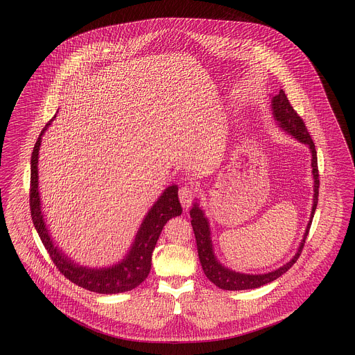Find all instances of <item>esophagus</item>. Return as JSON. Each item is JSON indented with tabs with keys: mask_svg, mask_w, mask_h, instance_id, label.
<instances>
[{
	"mask_svg": "<svg viewBox=\"0 0 355 355\" xmlns=\"http://www.w3.org/2000/svg\"><path fill=\"white\" fill-rule=\"evenodd\" d=\"M178 196H180V201H181L182 207H184L185 210H187V209L190 207V203L193 201V197H194V189H193V186H182V187L180 189Z\"/></svg>",
	"mask_w": 355,
	"mask_h": 355,
	"instance_id": "obj_1",
	"label": "esophagus"
}]
</instances>
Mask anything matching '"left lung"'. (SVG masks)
Listing matches in <instances>:
<instances>
[{
  "instance_id": "left-lung-1",
  "label": "left lung",
  "mask_w": 355,
  "mask_h": 355,
  "mask_svg": "<svg viewBox=\"0 0 355 355\" xmlns=\"http://www.w3.org/2000/svg\"><path fill=\"white\" fill-rule=\"evenodd\" d=\"M271 109H272V117L278 122L279 128L285 130L286 133L293 135L295 139L302 142L309 146L311 153V168H313V178H314V198H313V209L310 220L307 223L304 239L301 241V245L298 248V252L287 262L286 265L281 266L277 270L266 272V274H243L238 271L230 270L225 265H222L217 259L213 243H211V234H210V226L209 220L205 217L202 209L198 206V203H194L193 209L190 210L191 217V226L194 230V236L197 241V250L200 262L202 265V270L205 275L216 285L223 290H248V288H257L263 286L266 284H270L274 279L279 278L282 274H285L300 258L304 249V241L309 234L311 220L314 217L317 203H318V189H320V174H318V161H317V150L315 145L309 135L304 119L298 116V113L293 109L290 102L287 100L285 92L281 89L277 96L271 98Z\"/></svg>"
}]
</instances>
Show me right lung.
Returning <instances> with one entry per match:
<instances>
[{
    "label": "right lung",
    "instance_id": "add662e5",
    "mask_svg": "<svg viewBox=\"0 0 355 355\" xmlns=\"http://www.w3.org/2000/svg\"><path fill=\"white\" fill-rule=\"evenodd\" d=\"M54 119L55 117H53L42 129L34 145L31 159V213L34 227L57 269L73 284L100 294H117L133 290L142 284L150 272L153 250L164 226L170 218L181 216L182 213L181 203L178 201V186L171 185L165 189L157 202L153 205L137 232L129 253L121 262L101 269H92L76 263L62 253V250L54 246L41 210L38 191V153L42 135Z\"/></svg>",
    "mask_w": 355,
    "mask_h": 355
}]
</instances>
